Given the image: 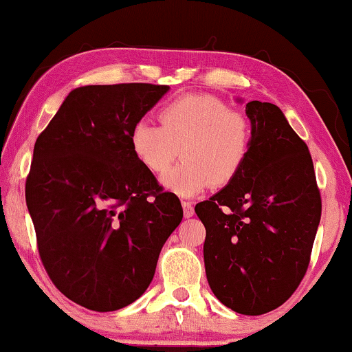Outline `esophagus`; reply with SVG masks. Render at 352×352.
<instances>
[{"mask_svg": "<svg viewBox=\"0 0 352 352\" xmlns=\"http://www.w3.org/2000/svg\"><path fill=\"white\" fill-rule=\"evenodd\" d=\"M182 210H184V216L186 218H192L194 216V205L190 204V201H182Z\"/></svg>", "mask_w": 352, "mask_h": 352, "instance_id": "obj_1", "label": "esophagus"}]
</instances>
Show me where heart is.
Wrapping results in <instances>:
<instances>
[{
  "instance_id": "obj_1",
  "label": "heart",
  "mask_w": 352,
  "mask_h": 352,
  "mask_svg": "<svg viewBox=\"0 0 352 352\" xmlns=\"http://www.w3.org/2000/svg\"><path fill=\"white\" fill-rule=\"evenodd\" d=\"M158 123L134 124L129 146L136 160L155 175L166 171L179 151L184 162L162 177L163 187L179 197L232 182L252 151L248 118L214 96L173 100L160 109Z\"/></svg>"
}]
</instances>
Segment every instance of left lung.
Masks as SVG:
<instances>
[{
  "label": "left lung",
  "instance_id": "1",
  "mask_svg": "<svg viewBox=\"0 0 352 352\" xmlns=\"http://www.w3.org/2000/svg\"><path fill=\"white\" fill-rule=\"evenodd\" d=\"M252 151L242 171L195 205L205 271L224 306L259 316L282 306L309 266L322 200L306 142L271 102L245 107Z\"/></svg>",
  "mask_w": 352,
  "mask_h": 352
}]
</instances>
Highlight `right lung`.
I'll return each instance as SVG.
<instances>
[{
    "label": "right lung",
    "mask_w": 352,
    "mask_h": 352,
    "mask_svg": "<svg viewBox=\"0 0 352 352\" xmlns=\"http://www.w3.org/2000/svg\"><path fill=\"white\" fill-rule=\"evenodd\" d=\"M170 86L122 83L70 91L38 136L25 200L38 252L57 290L91 311L136 301L182 206L133 155V126Z\"/></svg>",
    "instance_id": "add662e5"
}]
</instances>
